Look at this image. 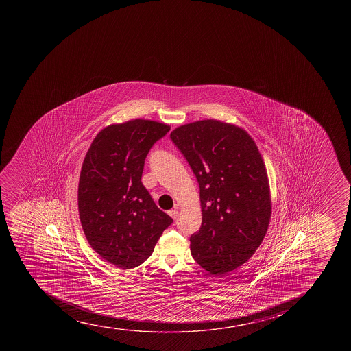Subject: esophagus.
Segmentation results:
<instances>
[{"mask_svg": "<svg viewBox=\"0 0 351 351\" xmlns=\"http://www.w3.org/2000/svg\"><path fill=\"white\" fill-rule=\"evenodd\" d=\"M168 214H169L170 217H173L175 219L178 216V209H171V210L168 212Z\"/></svg>", "mask_w": 351, "mask_h": 351, "instance_id": "obj_1", "label": "esophagus"}]
</instances>
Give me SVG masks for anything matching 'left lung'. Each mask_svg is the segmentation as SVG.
Segmentation results:
<instances>
[{
	"mask_svg": "<svg viewBox=\"0 0 351 351\" xmlns=\"http://www.w3.org/2000/svg\"><path fill=\"white\" fill-rule=\"evenodd\" d=\"M200 189L202 223L190 237L195 262L210 274L234 270L258 248L270 222L267 170L243 129L217 120L170 134Z\"/></svg>",
	"mask_w": 351,
	"mask_h": 351,
	"instance_id": "8db88e82",
	"label": "left lung"
}]
</instances>
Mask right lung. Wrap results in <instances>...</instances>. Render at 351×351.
I'll return each mask as SVG.
<instances>
[{
  "mask_svg": "<svg viewBox=\"0 0 351 351\" xmlns=\"http://www.w3.org/2000/svg\"><path fill=\"white\" fill-rule=\"evenodd\" d=\"M169 130L142 119L108 125L84 158L77 191L81 224L90 246L115 267L141 265L173 223L141 181L149 149Z\"/></svg>",
  "mask_w": 351,
  "mask_h": 351,
  "instance_id": "add662e5",
  "label": "right lung"
}]
</instances>
